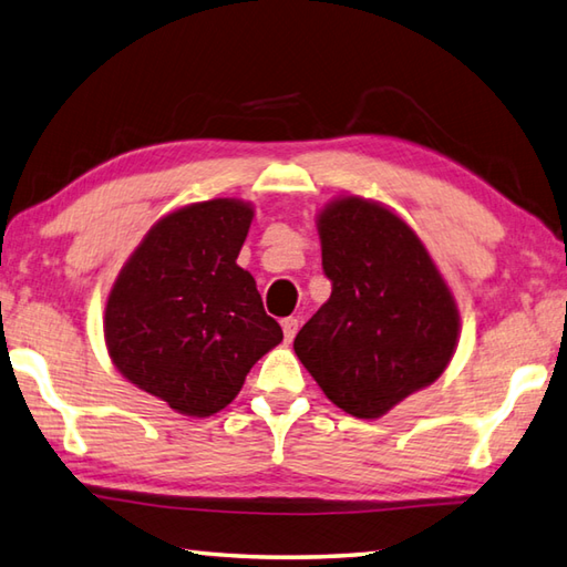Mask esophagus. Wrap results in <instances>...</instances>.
<instances>
[{"instance_id":"1","label":"esophagus","mask_w":567,"mask_h":567,"mask_svg":"<svg viewBox=\"0 0 567 567\" xmlns=\"http://www.w3.org/2000/svg\"><path fill=\"white\" fill-rule=\"evenodd\" d=\"M281 328H284V340L291 342L296 338V332H298V320L286 318V320H281Z\"/></svg>"}]
</instances>
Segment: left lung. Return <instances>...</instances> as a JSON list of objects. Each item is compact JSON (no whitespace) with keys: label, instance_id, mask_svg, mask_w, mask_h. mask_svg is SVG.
Segmentation results:
<instances>
[{"label":"left lung","instance_id":"left-lung-1","mask_svg":"<svg viewBox=\"0 0 567 567\" xmlns=\"http://www.w3.org/2000/svg\"><path fill=\"white\" fill-rule=\"evenodd\" d=\"M318 229L332 293L293 350L334 406L379 419L443 374L457 344L455 300L421 239L386 207L334 200Z\"/></svg>","mask_w":567,"mask_h":567}]
</instances>
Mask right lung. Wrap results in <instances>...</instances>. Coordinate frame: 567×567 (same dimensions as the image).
Here are the masks:
<instances>
[{"label":"right lung","mask_w":567,"mask_h":567,"mask_svg":"<svg viewBox=\"0 0 567 567\" xmlns=\"http://www.w3.org/2000/svg\"><path fill=\"white\" fill-rule=\"evenodd\" d=\"M251 215L233 198L181 207L152 227L110 293L114 367L178 413L223 411L284 340L251 274L237 267Z\"/></svg>","instance_id":"right-lung-1"}]
</instances>
